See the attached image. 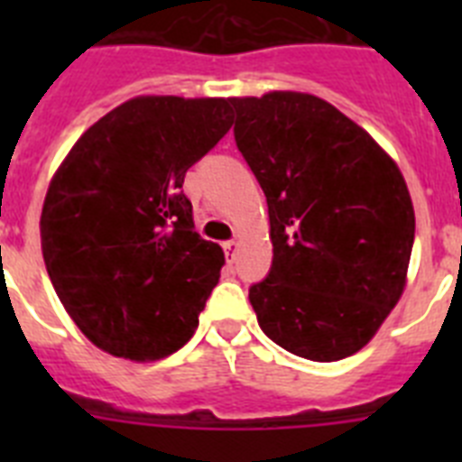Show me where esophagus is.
Wrapping results in <instances>:
<instances>
[{
  "instance_id": "obj_1",
  "label": "esophagus",
  "mask_w": 462,
  "mask_h": 462,
  "mask_svg": "<svg viewBox=\"0 0 462 462\" xmlns=\"http://www.w3.org/2000/svg\"><path fill=\"white\" fill-rule=\"evenodd\" d=\"M236 250H238V240H228V243H224V252H226L228 261L236 259Z\"/></svg>"
}]
</instances>
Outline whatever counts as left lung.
Returning a JSON list of instances; mask_svg holds the SVG:
<instances>
[{
    "mask_svg": "<svg viewBox=\"0 0 462 462\" xmlns=\"http://www.w3.org/2000/svg\"><path fill=\"white\" fill-rule=\"evenodd\" d=\"M228 101L271 222V271L250 289L261 330L310 361L352 356L405 291L414 245L405 178L363 126L314 94Z\"/></svg>",
    "mask_w": 462,
    "mask_h": 462,
    "instance_id": "8db88e82",
    "label": "left lung"
}]
</instances>
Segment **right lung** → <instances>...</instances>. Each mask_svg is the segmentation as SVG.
<instances>
[{
    "label": "right lung",
    "mask_w": 462,
    "mask_h": 462,
    "mask_svg": "<svg viewBox=\"0 0 462 462\" xmlns=\"http://www.w3.org/2000/svg\"><path fill=\"white\" fill-rule=\"evenodd\" d=\"M231 117L222 97H134L94 122L52 175L41 252L94 346L152 363L194 336L224 252L194 231L182 182Z\"/></svg>",
    "instance_id": "1"
}]
</instances>
